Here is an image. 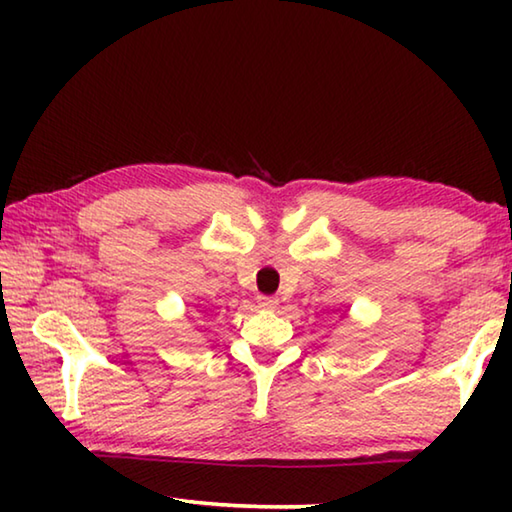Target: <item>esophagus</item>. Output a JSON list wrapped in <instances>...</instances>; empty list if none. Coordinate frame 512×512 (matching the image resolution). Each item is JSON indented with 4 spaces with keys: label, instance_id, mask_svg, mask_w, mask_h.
I'll use <instances>...</instances> for the list:
<instances>
[{
    "label": "esophagus",
    "instance_id": "1",
    "mask_svg": "<svg viewBox=\"0 0 512 512\" xmlns=\"http://www.w3.org/2000/svg\"><path fill=\"white\" fill-rule=\"evenodd\" d=\"M257 305L262 309H275L277 307V298H271V296H259L257 298Z\"/></svg>",
    "mask_w": 512,
    "mask_h": 512
}]
</instances>
